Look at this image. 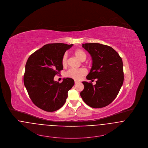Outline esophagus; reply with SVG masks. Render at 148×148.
Segmentation results:
<instances>
[{"instance_id":"esophagus-1","label":"esophagus","mask_w":148,"mask_h":148,"mask_svg":"<svg viewBox=\"0 0 148 148\" xmlns=\"http://www.w3.org/2000/svg\"><path fill=\"white\" fill-rule=\"evenodd\" d=\"M75 84H78V83H80V82L79 81H75Z\"/></svg>"}]
</instances>
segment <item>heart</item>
<instances>
[{"instance_id":"obj_1","label":"heart","mask_w":148,"mask_h":148,"mask_svg":"<svg viewBox=\"0 0 148 148\" xmlns=\"http://www.w3.org/2000/svg\"><path fill=\"white\" fill-rule=\"evenodd\" d=\"M74 54L81 61H84L86 58V55L84 51L80 49H77L75 51ZM67 55L64 54L62 58V63L63 66L67 65ZM86 74V71L84 68L79 69H69L66 73V76L68 77L72 78L76 80H80L82 77Z\"/></svg>"}]
</instances>
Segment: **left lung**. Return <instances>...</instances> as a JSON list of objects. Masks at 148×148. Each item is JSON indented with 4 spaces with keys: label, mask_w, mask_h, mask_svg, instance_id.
<instances>
[{
    "label": "left lung",
    "mask_w": 148,
    "mask_h": 148,
    "mask_svg": "<svg viewBox=\"0 0 148 148\" xmlns=\"http://www.w3.org/2000/svg\"><path fill=\"white\" fill-rule=\"evenodd\" d=\"M91 55L92 67L86 79H96L95 85L83 81L80 95L85 103L93 108H102L110 104L119 93L124 81L121 57L111 47L97 43L82 44Z\"/></svg>",
    "instance_id": "1"
}]
</instances>
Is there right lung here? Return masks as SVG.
I'll return each instance as SVG.
<instances>
[{
  "label": "right lung",
  "instance_id": "1",
  "mask_svg": "<svg viewBox=\"0 0 148 148\" xmlns=\"http://www.w3.org/2000/svg\"><path fill=\"white\" fill-rule=\"evenodd\" d=\"M73 44L49 43L32 54L25 65L24 83L33 103L40 109L53 112L62 108L68 92L74 85L71 78L59 83L54 76L63 69L62 60Z\"/></svg>",
  "mask_w": 148,
  "mask_h": 148
}]
</instances>
